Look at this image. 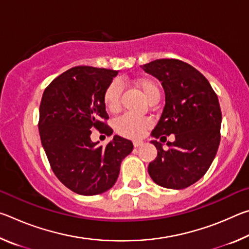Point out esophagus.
Segmentation results:
<instances>
[{"label": "esophagus", "mask_w": 249, "mask_h": 249, "mask_svg": "<svg viewBox=\"0 0 249 249\" xmlns=\"http://www.w3.org/2000/svg\"><path fill=\"white\" fill-rule=\"evenodd\" d=\"M133 144H134V147H136V148H137V147L144 145V142H142V141H134Z\"/></svg>", "instance_id": "1"}]
</instances>
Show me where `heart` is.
<instances>
[{"instance_id": "obj_1", "label": "heart", "mask_w": 249, "mask_h": 249, "mask_svg": "<svg viewBox=\"0 0 249 249\" xmlns=\"http://www.w3.org/2000/svg\"><path fill=\"white\" fill-rule=\"evenodd\" d=\"M136 86L140 88L145 99L151 102L153 100H159L160 92L157 84L151 80L142 79L137 80ZM122 83L115 80L108 84L104 92V104L109 112H117L121 107ZM151 126V121L146 117H138L133 114H124L115 121V130L121 136L126 138L141 137L146 129Z\"/></svg>"}]
</instances>
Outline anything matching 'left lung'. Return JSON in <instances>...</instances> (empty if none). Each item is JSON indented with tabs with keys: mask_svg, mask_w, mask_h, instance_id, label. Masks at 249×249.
<instances>
[{
	"mask_svg": "<svg viewBox=\"0 0 249 249\" xmlns=\"http://www.w3.org/2000/svg\"><path fill=\"white\" fill-rule=\"evenodd\" d=\"M142 69L161 82L166 102L151 132L158 154L148 174L160 187L184 189L205 175L217 153L222 123L217 95L200 71L178 59H157ZM170 133L175 142L165 151L155 140Z\"/></svg>",
	"mask_w": 249,
	"mask_h": 249,
	"instance_id": "8db88e82",
	"label": "left lung"
}]
</instances>
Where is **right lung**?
I'll return each mask as SVG.
<instances>
[{
    "instance_id": "obj_1",
    "label": "right lung",
    "mask_w": 249,
    "mask_h": 249,
    "mask_svg": "<svg viewBox=\"0 0 249 249\" xmlns=\"http://www.w3.org/2000/svg\"><path fill=\"white\" fill-rule=\"evenodd\" d=\"M119 71L74 67L46 88L39 107L41 145L53 174L78 195L95 196L115 184L121 163L133 150V142L114 135L102 147L91 141V129L113 130L107 120L104 92Z\"/></svg>"
}]
</instances>
